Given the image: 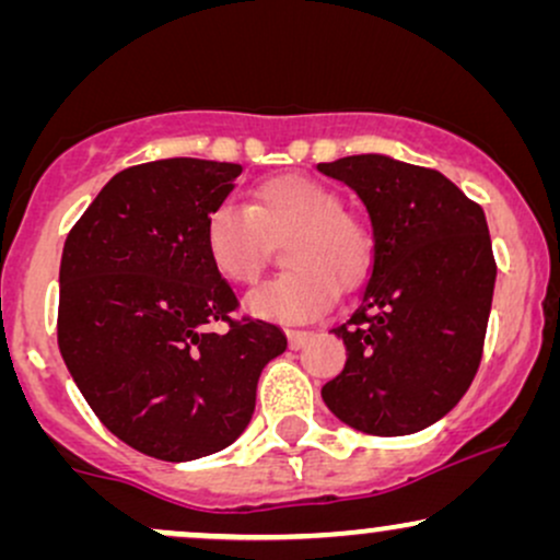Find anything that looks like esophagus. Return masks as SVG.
Masks as SVG:
<instances>
[{
    "label": "esophagus",
    "instance_id": "esophagus-1",
    "mask_svg": "<svg viewBox=\"0 0 560 560\" xmlns=\"http://www.w3.org/2000/svg\"><path fill=\"white\" fill-rule=\"evenodd\" d=\"M313 337V331H305V329H287V339H289V347H294V350H298V347H302L307 342V339Z\"/></svg>",
    "mask_w": 560,
    "mask_h": 560
}]
</instances>
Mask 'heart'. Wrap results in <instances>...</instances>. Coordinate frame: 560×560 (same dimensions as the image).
<instances>
[{"mask_svg": "<svg viewBox=\"0 0 560 560\" xmlns=\"http://www.w3.org/2000/svg\"><path fill=\"white\" fill-rule=\"evenodd\" d=\"M287 236L284 273L255 289L247 311L271 320H307L337 300V284H361L374 260V236L342 197L318 178L284 173L249 191L247 208L221 202L205 215L202 242L221 279L247 287L266 262V236Z\"/></svg>", "mask_w": 560, "mask_h": 560, "instance_id": "b5f03b06", "label": "heart"}]
</instances>
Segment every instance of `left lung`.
<instances>
[{
	"label": "left lung",
	"mask_w": 560,
	"mask_h": 560,
	"mask_svg": "<svg viewBox=\"0 0 560 560\" xmlns=\"http://www.w3.org/2000/svg\"><path fill=\"white\" fill-rule=\"evenodd\" d=\"M318 171L355 189L374 226L369 281L334 329L347 363L320 397L358 432H421L458 405L479 371L498 273L485 210L440 171L387 155Z\"/></svg>",
	"instance_id": "8db88e82"
}]
</instances>
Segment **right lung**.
<instances>
[{"mask_svg":"<svg viewBox=\"0 0 560 560\" xmlns=\"http://www.w3.org/2000/svg\"><path fill=\"white\" fill-rule=\"evenodd\" d=\"M236 163L171 158L115 173L70 229L57 345L89 408L158 460L218 453L247 429L279 326L234 318V289L205 253V215ZM228 324L223 332L209 326Z\"/></svg>","mask_w":560,"mask_h":560,"instance_id":"obj_1","label":"right lung"}]
</instances>
